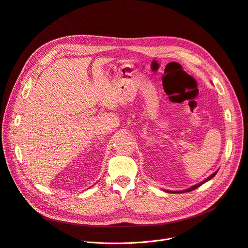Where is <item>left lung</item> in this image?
<instances>
[{"instance_id": "8db88e82", "label": "left lung", "mask_w": 248, "mask_h": 248, "mask_svg": "<svg viewBox=\"0 0 248 248\" xmlns=\"http://www.w3.org/2000/svg\"><path fill=\"white\" fill-rule=\"evenodd\" d=\"M217 172H218V170L217 171H215L213 174H211L209 177H207L206 179L204 180H202V181H201L200 184H198V185H195V186H190L189 188H187V189H184V190H175V191H173V190H166V189H164L166 192H172V193H182V192H188V191H191V190H193V189H196V188H198L199 186H201L202 185H203L204 182H207V181H209V180H211L215 175L217 174Z\"/></svg>"}]
</instances>
